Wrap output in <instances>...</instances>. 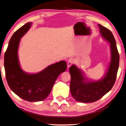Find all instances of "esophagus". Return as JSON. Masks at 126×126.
I'll list each match as a JSON object with an SVG mask.
<instances>
[{
	"instance_id": "1",
	"label": "esophagus",
	"mask_w": 126,
	"mask_h": 126,
	"mask_svg": "<svg viewBox=\"0 0 126 126\" xmlns=\"http://www.w3.org/2000/svg\"><path fill=\"white\" fill-rule=\"evenodd\" d=\"M74 60L73 58H69L68 61V63H67V67H68V68H69V67H70L71 65H72V64L74 63Z\"/></svg>"
}]
</instances>
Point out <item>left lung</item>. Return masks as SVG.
<instances>
[{
  "instance_id": "1",
  "label": "left lung",
  "mask_w": 126,
  "mask_h": 126,
  "mask_svg": "<svg viewBox=\"0 0 126 126\" xmlns=\"http://www.w3.org/2000/svg\"><path fill=\"white\" fill-rule=\"evenodd\" d=\"M101 35L110 44L111 58L109 68L106 75L99 81H86L83 73L72 65L69 68L71 75L70 91L75 99L80 102H95L109 92L113 87L119 68V55L114 35L108 28L98 24Z\"/></svg>"
}]
</instances>
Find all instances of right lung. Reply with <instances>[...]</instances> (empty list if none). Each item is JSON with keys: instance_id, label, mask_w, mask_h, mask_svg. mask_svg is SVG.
Wrapping results in <instances>:
<instances>
[{"instance_id": "add662e5", "label": "right lung", "mask_w": 126, "mask_h": 126, "mask_svg": "<svg viewBox=\"0 0 126 126\" xmlns=\"http://www.w3.org/2000/svg\"><path fill=\"white\" fill-rule=\"evenodd\" d=\"M28 22L14 33L4 54L5 77L9 88L20 98L30 102L44 100L49 95L59 75L66 70L67 63L61 61L35 74H28L20 68L17 50L20 38L30 29Z\"/></svg>"}]
</instances>
